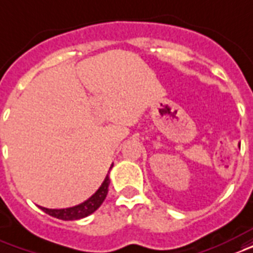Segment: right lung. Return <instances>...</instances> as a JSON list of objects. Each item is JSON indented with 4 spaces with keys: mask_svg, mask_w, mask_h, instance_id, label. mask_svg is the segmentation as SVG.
Listing matches in <instances>:
<instances>
[{
    "mask_svg": "<svg viewBox=\"0 0 253 253\" xmlns=\"http://www.w3.org/2000/svg\"><path fill=\"white\" fill-rule=\"evenodd\" d=\"M108 185H110V178H108L107 174L104 181H103V184L100 185V188L88 200H85L84 203L79 204L76 207L65 208V209H48V208L42 207H40V209L42 212L48 213L49 216L60 218V220H65V221H68V220H79V218L89 216L91 213L95 212L102 205L104 198H106L108 193Z\"/></svg>",
    "mask_w": 253,
    "mask_h": 253,
    "instance_id": "add662e5",
    "label": "right lung"
}]
</instances>
